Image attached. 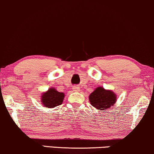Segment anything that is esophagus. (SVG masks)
I'll return each mask as SVG.
<instances>
[{
	"label": "esophagus",
	"instance_id": "34e87169",
	"mask_svg": "<svg viewBox=\"0 0 154 154\" xmlns=\"http://www.w3.org/2000/svg\"><path fill=\"white\" fill-rule=\"evenodd\" d=\"M72 89H73L74 91H79V90H80V89H79V88L78 87H73Z\"/></svg>",
	"mask_w": 154,
	"mask_h": 154
}]
</instances>
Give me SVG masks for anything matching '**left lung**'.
<instances>
[{"label": "left lung", "mask_w": 154, "mask_h": 154, "mask_svg": "<svg viewBox=\"0 0 154 154\" xmlns=\"http://www.w3.org/2000/svg\"><path fill=\"white\" fill-rule=\"evenodd\" d=\"M90 104L97 109L106 110L114 106L116 101V94L112 90H106L102 87H97L89 96Z\"/></svg>", "instance_id": "8db88e82"}]
</instances>
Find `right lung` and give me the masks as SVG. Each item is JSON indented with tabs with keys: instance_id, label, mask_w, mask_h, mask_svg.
Wrapping results in <instances>:
<instances>
[{
	"instance_id": "right-lung-1",
	"label": "right lung",
	"mask_w": 154,
	"mask_h": 154,
	"mask_svg": "<svg viewBox=\"0 0 154 154\" xmlns=\"http://www.w3.org/2000/svg\"><path fill=\"white\" fill-rule=\"evenodd\" d=\"M65 94L59 92L54 88H50L46 92L42 93L41 95V102L45 107L54 108L61 105L63 103Z\"/></svg>"
}]
</instances>
